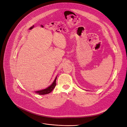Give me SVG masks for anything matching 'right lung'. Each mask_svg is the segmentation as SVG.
Listing matches in <instances>:
<instances>
[{"label":"right lung","mask_w":127,"mask_h":127,"mask_svg":"<svg viewBox=\"0 0 127 127\" xmlns=\"http://www.w3.org/2000/svg\"><path fill=\"white\" fill-rule=\"evenodd\" d=\"M57 76H56V78L55 79V80L53 81L52 83L50 85H49L48 87H47V88L45 89H43V90H41L35 91V93H37V94H38L39 95L48 94H49V93H51L53 91V90L54 89V88H55V86L56 85V80H57Z\"/></svg>","instance_id":"right-lung-1"}]
</instances>
